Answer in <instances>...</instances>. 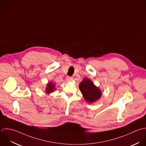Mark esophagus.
Listing matches in <instances>:
<instances>
[{
  "label": "esophagus",
  "mask_w": 146,
  "mask_h": 146,
  "mask_svg": "<svg viewBox=\"0 0 146 146\" xmlns=\"http://www.w3.org/2000/svg\"><path fill=\"white\" fill-rule=\"evenodd\" d=\"M72 79H73V78L72 77H70V76H67L66 78V80L67 82H71V80H72Z\"/></svg>",
  "instance_id": "obj_1"
}]
</instances>
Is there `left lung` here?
I'll list each match as a JSON object with an SVG mask.
<instances>
[{
  "instance_id": "1",
  "label": "left lung",
  "mask_w": 146,
  "mask_h": 146,
  "mask_svg": "<svg viewBox=\"0 0 146 146\" xmlns=\"http://www.w3.org/2000/svg\"><path fill=\"white\" fill-rule=\"evenodd\" d=\"M79 88L84 99L90 103L95 102L101 96V91L89 79H84L80 83Z\"/></svg>"
}]
</instances>
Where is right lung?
<instances>
[{
    "mask_svg": "<svg viewBox=\"0 0 146 146\" xmlns=\"http://www.w3.org/2000/svg\"><path fill=\"white\" fill-rule=\"evenodd\" d=\"M56 90V88L55 87V84L52 83L51 82H50L47 84V87H46V92L48 94L54 91V90Z\"/></svg>",
    "mask_w": 146,
    "mask_h": 146,
    "instance_id": "add662e5",
    "label": "right lung"
}]
</instances>
